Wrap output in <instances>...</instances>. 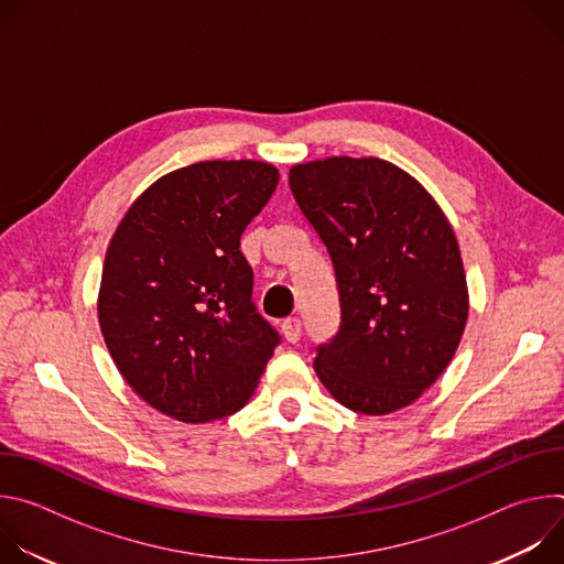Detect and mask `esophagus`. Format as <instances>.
Wrapping results in <instances>:
<instances>
[{
	"label": "esophagus",
	"mask_w": 564,
	"mask_h": 564,
	"mask_svg": "<svg viewBox=\"0 0 564 564\" xmlns=\"http://www.w3.org/2000/svg\"><path fill=\"white\" fill-rule=\"evenodd\" d=\"M281 330H283L285 341L296 344V341L301 339V335H303V324H301V318H296V316L285 318V321H283V326H281Z\"/></svg>",
	"instance_id": "obj_1"
}]
</instances>
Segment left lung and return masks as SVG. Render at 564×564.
I'll list each match as a JSON object with an SVG mask.
<instances>
[{"label":"left lung","instance_id":"1","mask_svg":"<svg viewBox=\"0 0 564 564\" xmlns=\"http://www.w3.org/2000/svg\"><path fill=\"white\" fill-rule=\"evenodd\" d=\"M290 189L339 292V330L316 346V377L355 413L413 404L451 364L468 316L451 223L413 176L379 158L294 165Z\"/></svg>","mask_w":564,"mask_h":564}]
</instances>
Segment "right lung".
<instances>
[{"mask_svg":"<svg viewBox=\"0 0 564 564\" xmlns=\"http://www.w3.org/2000/svg\"><path fill=\"white\" fill-rule=\"evenodd\" d=\"M276 185V167L257 160L196 163L155 181L111 238L98 299L105 344L133 392L178 422L243 409L281 344L240 252Z\"/></svg>","mask_w":564,"mask_h":564,"instance_id":"1","label":"right lung"}]
</instances>
